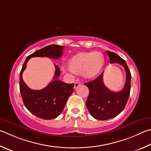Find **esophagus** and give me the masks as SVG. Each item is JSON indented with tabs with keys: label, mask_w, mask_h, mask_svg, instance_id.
I'll return each instance as SVG.
<instances>
[{
	"label": "esophagus",
	"mask_w": 151,
	"mask_h": 151,
	"mask_svg": "<svg viewBox=\"0 0 151 151\" xmlns=\"http://www.w3.org/2000/svg\"><path fill=\"white\" fill-rule=\"evenodd\" d=\"M80 85H81V84H80V83H79L78 81H76L75 83V86H74V88L76 89L79 86H80Z\"/></svg>",
	"instance_id": "34e87169"
}]
</instances>
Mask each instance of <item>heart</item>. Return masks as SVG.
Wrapping results in <instances>:
<instances>
[{
	"instance_id": "obj_1",
	"label": "heart",
	"mask_w": 151,
	"mask_h": 151,
	"mask_svg": "<svg viewBox=\"0 0 151 151\" xmlns=\"http://www.w3.org/2000/svg\"><path fill=\"white\" fill-rule=\"evenodd\" d=\"M104 63L103 55L100 52L95 51L75 55L70 59L68 65L73 72H82L85 78H92L100 72Z\"/></svg>"
}]
</instances>
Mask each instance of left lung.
Returning a JSON list of instances; mask_svg holds the SVG:
<instances>
[{"label":"left lung","mask_w":151,"mask_h":151,"mask_svg":"<svg viewBox=\"0 0 151 151\" xmlns=\"http://www.w3.org/2000/svg\"><path fill=\"white\" fill-rule=\"evenodd\" d=\"M109 63L122 65L126 73V81L123 90L113 92L109 90L103 82V73L92 81L84 83L88 88L89 95L86 106L91 116L99 120H108L119 115L125 108L130 94L131 73L125 60L118 55L107 51Z\"/></svg>","instance_id":"8db88e82"}]
</instances>
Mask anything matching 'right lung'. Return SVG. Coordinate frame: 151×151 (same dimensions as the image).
Segmentation results:
<instances>
[{"mask_svg": "<svg viewBox=\"0 0 151 151\" xmlns=\"http://www.w3.org/2000/svg\"><path fill=\"white\" fill-rule=\"evenodd\" d=\"M63 46L50 45L34 52L27 57L20 73V91L26 108L40 118L52 119L58 117L63 110L67 101L73 92L75 84H67L58 80L61 74L57 65L53 81L42 90H32L24 83L22 73L29 59L35 57L59 59L63 55Z\"/></svg>", "mask_w": 151, "mask_h": 151, "instance_id": "add662e5", "label": "right lung"}]
</instances>
